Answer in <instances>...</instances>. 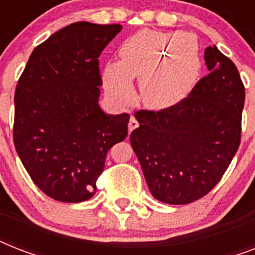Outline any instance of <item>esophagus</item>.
<instances>
[{
	"label": "esophagus",
	"mask_w": 255,
	"mask_h": 255,
	"mask_svg": "<svg viewBox=\"0 0 255 255\" xmlns=\"http://www.w3.org/2000/svg\"><path fill=\"white\" fill-rule=\"evenodd\" d=\"M137 126H139V123H137L136 118L133 115H131V118H129V123H128V132L131 133V132L137 127Z\"/></svg>",
	"instance_id": "obj_1"
}]
</instances>
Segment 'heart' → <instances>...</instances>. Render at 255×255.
Here are the masks:
<instances>
[{"mask_svg":"<svg viewBox=\"0 0 255 255\" xmlns=\"http://www.w3.org/2000/svg\"><path fill=\"white\" fill-rule=\"evenodd\" d=\"M120 70H106V85L119 99L133 96L129 79L141 82L144 102L151 107H168L192 90L200 74L196 43L181 31L161 33L144 30L124 42L119 49Z\"/></svg>","mask_w":255,"mask_h":255,"instance_id":"heart-1","label":"heart"}]
</instances>
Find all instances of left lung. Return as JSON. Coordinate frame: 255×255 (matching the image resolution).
I'll return each instance as SVG.
<instances>
[{
	"label": "left lung",
	"instance_id": "left-lung-1",
	"mask_svg": "<svg viewBox=\"0 0 255 255\" xmlns=\"http://www.w3.org/2000/svg\"><path fill=\"white\" fill-rule=\"evenodd\" d=\"M208 75L174 106L139 110L129 136L152 196L184 205L208 194L241 143L245 87L237 67L216 46L205 49Z\"/></svg>",
	"mask_w": 255,
	"mask_h": 255
}]
</instances>
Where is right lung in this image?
Returning <instances> with one entry per match:
<instances>
[{
	"instance_id": "add662e5",
	"label": "right lung",
	"mask_w": 255,
	"mask_h": 255,
	"mask_svg": "<svg viewBox=\"0 0 255 255\" xmlns=\"http://www.w3.org/2000/svg\"><path fill=\"white\" fill-rule=\"evenodd\" d=\"M122 25L75 22L37 46L14 94L13 139L23 167L49 197L82 202L112 145L128 135V114L99 107L100 54Z\"/></svg>"
}]
</instances>
